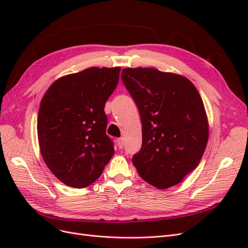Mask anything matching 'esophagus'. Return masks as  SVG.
I'll return each mask as SVG.
<instances>
[{
  "mask_svg": "<svg viewBox=\"0 0 248 248\" xmlns=\"http://www.w3.org/2000/svg\"><path fill=\"white\" fill-rule=\"evenodd\" d=\"M117 145L120 149H122L124 147V140L121 138V139H118L117 140Z\"/></svg>",
  "mask_w": 248,
  "mask_h": 248,
  "instance_id": "esophagus-1",
  "label": "esophagus"
}]
</instances>
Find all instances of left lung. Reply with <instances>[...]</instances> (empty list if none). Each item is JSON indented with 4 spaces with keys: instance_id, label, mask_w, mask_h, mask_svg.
I'll list each match as a JSON object with an SVG mask.
<instances>
[{
    "instance_id": "left-lung-1",
    "label": "left lung",
    "mask_w": 248,
    "mask_h": 248,
    "mask_svg": "<svg viewBox=\"0 0 248 248\" xmlns=\"http://www.w3.org/2000/svg\"><path fill=\"white\" fill-rule=\"evenodd\" d=\"M121 77L141 119L142 144L133 166L159 189L180 183L198 167L208 142L207 115L197 88L188 78L155 68H125Z\"/></svg>"
}]
</instances>
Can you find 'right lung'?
<instances>
[{"instance_id": "1", "label": "right lung", "mask_w": 248, "mask_h": 248, "mask_svg": "<svg viewBox=\"0 0 248 248\" xmlns=\"http://www.w3.org/2000/svg\"><path fill=\"white\" fill-rule=\"evenodd\" d=\"M121 68L91 67L57 79L40 103L37 132L40 152L60 181L84 188L102 174L115 153L107 136L104 106Z\"/></svg>"}]
</instances>
